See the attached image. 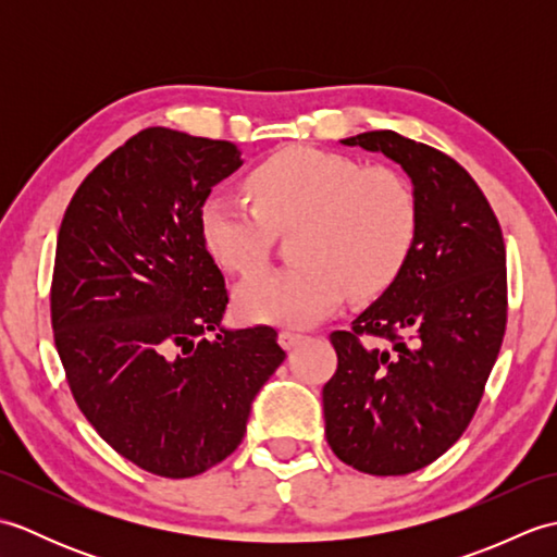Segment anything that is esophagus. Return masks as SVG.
Wrapping results in <instances>:
<instances>
[{
    "mask_svg": "<svg viewBox=\"0 0 557 557\" xmlns=\"http://www.w3.org/2000/svg\"><path fill=\"white\" fill-rule=\"evenodd\" d=\"M277 339H280V345L285 347V349H294L304 339V335L301 333H292V330H280Z\"/></svg>",
    "mask_w": 557,
    "mask_h": 557,
    "instance_id": "34e87169",
    "label": "esophagus"
}]
</instances>
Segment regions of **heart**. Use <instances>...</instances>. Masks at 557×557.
Segmentation results:
<instances>
[{
    "label": "heart",
    "instance_id": "1",
    "mask_svg": "<svg viewBox=\"0 0 557 557\" xmlns=\"http://www.w3.org/2000/svg\"><path fill=\"white\" fill-rule=\"evenodd\" d=\"M253 203L212 194L200 208L210 256L236 275L268 265L277 232L292 234V268L236 289L244 321L304 327L342 299H373L405 268L417 236V198L399 172L311 146H292L248 174Z\"/></svg>",
    "mask_w": 557,
    "mask_h": 557
}]
</instances>
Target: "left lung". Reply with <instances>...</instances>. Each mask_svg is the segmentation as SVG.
I'll return each instance as SVG.
<instances>
[{"label": "left lung", "mask_w": 557, "mask_h": 557, "mask_svg": "<svg viewBox=\"0 0 557 557\" xmlns=\"http://www.w3.org/2000/svg\"><path fill=\"white\" fill-rule=\"evenodd\" d=\"M342 144L401 164L417 236L383 297L330 335L325 437L363 474L401 476L447 453L474 419L507 323L505 242L488 198L445 152L395 132Z\"/></svg>", "instance_id": "8db88e82"}]
</instances>
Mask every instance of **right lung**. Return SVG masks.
<instances>
[{
    "label": "right lung",
    "mask_w": 557,
    "mask_h": 557,
    "mask_svg": "<svg viewBox=\"0 0 557 557\" xmlns=\"http://www.w3.org/2000/svg\"><path fill=\"white\" fill-rule=\"evenodd\" d=\"M242 162L230 140L144 128L81 182L57 236L50 311L71 395L104 443L164 479L230 457L287 357L270 325L222 327L200 208Z\"/></svg>",
    "instance_id": "add662e5"
}]
</instances>
